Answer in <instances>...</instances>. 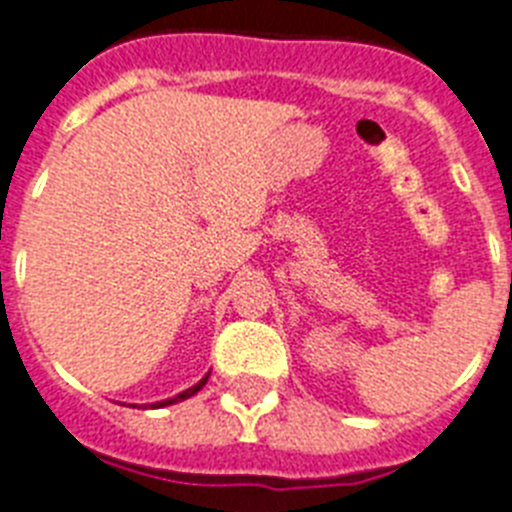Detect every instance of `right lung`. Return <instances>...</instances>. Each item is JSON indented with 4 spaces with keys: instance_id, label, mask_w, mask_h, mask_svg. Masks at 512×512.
Here are the masks:
<instances>
[{
    "instance_id": "1",
    "label": "right lung",
    "mask_w": 512,
    "mask_h": 512,
    "mask_svg": "<svg viewBox=\"0 0 512 512\" xmlns=\"http://www.w3.org/2000/svg\"><path fill=\"white\" fill-rule=\"evenodd\" d=\"M205 382H208V375H205V377H203V380H200V382H197V385H195V388H190V390H184V393H179V395H176V398H169V401H161V403H153V406H156V409H158V406H171V403H176V401H184V398H190V395H195V393H197V390H200V388H203V385H205Z\"/></svg>"
}]
</instances>
